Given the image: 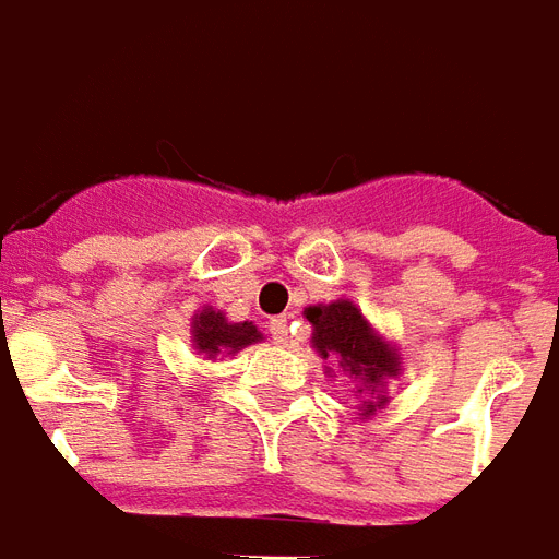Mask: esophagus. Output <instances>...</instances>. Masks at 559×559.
<instances>
[{
	"mask_svg": "<svg viewBox=\"0 0 559 559\" xmlns=\"http://www.w3.org/2000/svg\"><path fill=\"white\" fill-rule=\"evenodd\" d=\"M267 330H271L276 345H288L292 342V336H288V319L285 316H276V319L267 321Z\"/></svg>",
	"mask_w": 559,
	"mask_h": 559,
	"instance_id": "34e87169",
	"label": "esophagus"
}]
</instances>
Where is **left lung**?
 <instances>
[{
	"label": "left lung",
	"mask_w": 559,
	"mask_h": 559,
	"mask_svg": "<svg viewBox=\"0 0 559 559\" xmlns=\"http://www.w3.org/2000/svg\"><path fill=\"white\" fill-rule=\"evenodd\" d=\"M312 324V348L324 360V374L342 372L360 396V419L374 417V411L386 408V384L402 374V354L384 333H378L364 309L352 297H340L330 304H312L304 309Z\"/></svg>",
	"instance_id": "1"
}]
</instances>
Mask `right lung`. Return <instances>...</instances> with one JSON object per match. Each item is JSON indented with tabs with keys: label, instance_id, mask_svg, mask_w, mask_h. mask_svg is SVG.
<instances>
[{
	"label": "right lung",
	"instance_id": "right-lung-1",
	"mask_svg": "<svg viewBox=\"0 0 559 559\" xmlns=\"http://www.w3.org/2000/svg\"><path fill=\"white\" fill-rule=\"evenodd\" d=\"M262 330L255 328L252 321H229L223 309L202 307L195 309L190 319V342L193 352L205 360H217V357H235L243 352L247 345L262 342Z\"/></svg>",
	"mask_w": 559,
	"mask_h": 559
}]
</instances>
